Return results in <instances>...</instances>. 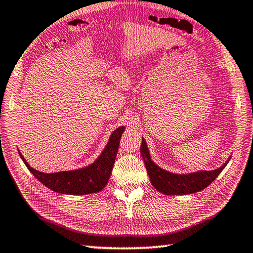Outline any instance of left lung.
I'll list each match as a JSON object with an SVG mask.
<instances>
[{"label": "left lung", "instance_id": "left-lung-1", "mask_svg": "<svg viewBox=\"0 0 253 253\" xmlns=\"http://www.w3.org/2000/svg\"><path fill=\"white\" fill-rule=\"evenodd\" d=\"M140 151L152 185L159 192L167 194V196L191 194L201 191V190L211 184L212 181L216 179V176L222 172L229 162L228 160L223 166L212 171H199L189 174H174L159 168L151 160L147 143H145V140L143 138Z\"/></svg>", "mask_w": 253, "mask_h": 253}]
</instances>
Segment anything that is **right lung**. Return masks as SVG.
I'll list each match as a JSON object with an SVG mask.
<instances>
[{
  "mask_svg": "<svg viewBox=\"0 0 253 253\" xmlns=\"http://www.w3.org/2000/svg\"><path fill=\"white\" fill-rule=\"evenodd\" d=\"M124 126H120L115 130L106 144L103 152L96 159L95 162L88 167L82 168L79 170L62 171L55 173H44L31 168L21 152L20 157L23 160L24 165L30 170L40 182L45 187L53 190L57 193L73 194V196H81V194H90L101 191L110 179L112 172L115 158H117L118 149L120 145L121 135L124 132Z\"/></svg>",
  "mask_w": 253,
  "mask_h": 253,
  "instance_id": "right-lung-1",
  "label": "right lung"
}]
</instances>
